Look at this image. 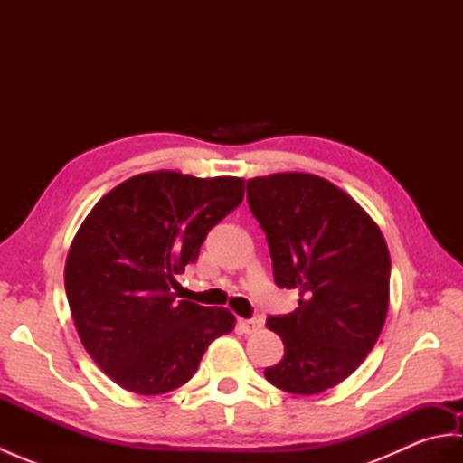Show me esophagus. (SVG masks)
Returning <instances> with one entry per match:
<instances>
[{
    "mask_svg": "<svg viewBox=\"0 0 463 463\" xmlns=\"http://www.w3.org/2000/svg\"><path fill=\"white\" fill-rule=\"evenodd\" d=\"M260 326H262L260 318H241V320H239V328H241L244 334L257 332Z\"/></svg>",
    "mask_w": 463,
    "mask_h": 463,
    "instance_id": "34e87169",
    "label": "esophagus"
}]
</instances>
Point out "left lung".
Segmentation results:
<instances>
[{
	"label": "left lung",
	"instance_id": "left-lung-1",
	"mask_svg": "<svg viewBox=\"0 0 463 463\" xmlns=\"http://www.w3.org/2000/svg\"><path fill=\"white\" fill-rule=\"evenodd\" d=\"M247 201L267 234L274 284L300 294L297 310L267 318L284 356L264 378L290 394H320L360 366L386 322V241L352 196L317 175L250 179Z\"/></svg>",
	"mask_w": 463,
	"mask_h": 463
}]
</instances>
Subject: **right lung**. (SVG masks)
<instances>
[{
    "mask_svg": "<svg viewBox=\"0 0 463 463\" xmlns=\"http://www.w3.org/2000/svg\"><path fill=\"white\" fill-rule=\"evenodd\" d=\"M242 196L237 176L161 171L115 186L87 214L65 292L85 350L121 388L156 396L183 386L209 344L234 328L226 308L176 300L173 288Z\"/></svg>",
    "mask_w": 463,
    "mask_h": 463,
    "instance_id": "1",
    "label": "right lung"
}]
</instances>
